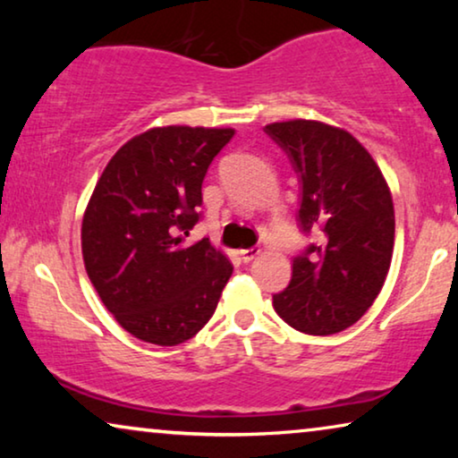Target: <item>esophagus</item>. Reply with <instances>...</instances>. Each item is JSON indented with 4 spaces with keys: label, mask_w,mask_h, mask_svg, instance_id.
Wrapping results in <instances>:
<instances>
[{
    "label": "esophagus",
    "mask_w": 458,
    "mask_h": 458,
    "mask_svg": "<svg viewBox=\"0 0 458 458\" xmlns=\"http://www.w3.org/2000/svg\"><path fill=\"white\" fill-rule=\"evenodd\" d=\"M259 254H260V246H252V248L240 250V259H242L243 262H252Z\"/></svg>",
    "instance_id": "obj_1"
}]
</instances>
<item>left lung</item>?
I'll list each match as a JSON object with an SVG mask.
<instances>
[{
  "label": "left lung",
  "mask_w": 458,
  "mask_h": 458,
  "mask_svg": "<svg viewBox=\"0 0 458 458\" xmlns=\"http://www.w3.org/2000/svg\"><path fill=\"white\" fill-rule=\"evenodd\" d=\"M265 133L298 174V227L317 240L293 256L290 285L275 293L273 306L302 334H340L365 315L390 271L392 193L348 131L287 121L267 124Z\"/></svg>",
  "instance_id": "1"
}]
</instances>
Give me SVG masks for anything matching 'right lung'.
<instances>
[{
  "instance_id": "1",
  "label": "right lung",
  "mask_w": 458,
  "mask_h": 458,
  "mask_svg": "<svg viewBox=\"0 0 458 458\" xmlns=\"http://www.w3.org/2000/svg\"><path fill=\"white\" fill-rule=\"evenodd\" d=\"M233 129L158 127L112 156L87 204L81 246L106 309L158 346L190 340L215 315L233 273L208 237L187 243L202 183Z\"/></svg>"
}]
</instances>
